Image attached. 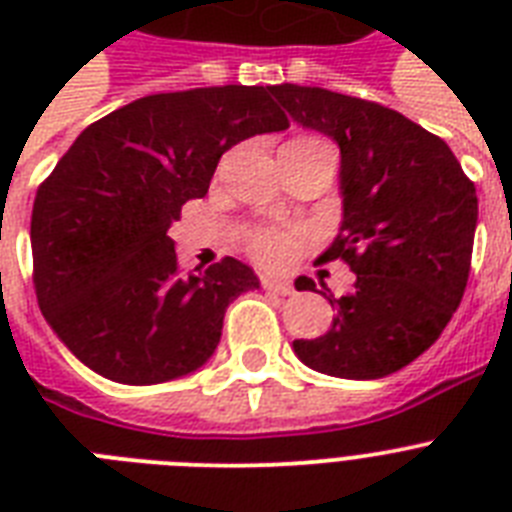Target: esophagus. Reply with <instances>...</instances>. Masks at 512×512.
I'll return each instance as SVG.
<instances>
[{"instance_id": "esophagus-1", "label": "esophagus", "mask_w": 512, "mask_h": 512, "mask_svg": "<svg viewBox=\"0 0 512 512\" xmlns=\"http://www.w3.org/2000/svg\"><path fill=\"white\" fill-rule=\"evenodd\" d=\"M263 289L265 292H273V295H292V287H289L287 281H271V279H263Z\"/></svg>"}]
</instances>
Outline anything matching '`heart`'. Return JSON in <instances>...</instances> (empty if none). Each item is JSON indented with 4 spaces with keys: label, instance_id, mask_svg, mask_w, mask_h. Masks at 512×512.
<instances>
[{
    "label": "heart",
    "instance_id": "1",
    "mask_svg": "<svg viewBox=\"0 0 512 512\" xmlns=\"http://www.w3.org/2000/svg\"><path fill=\"white\" fill-rule=\"evenodd\" d=\"M247 249L265 268H287L297 255V239L276 228H257L249 233Z\"/></svg>",
    "mask_w": 512,
    "mask_h": 512
}]
</instances>
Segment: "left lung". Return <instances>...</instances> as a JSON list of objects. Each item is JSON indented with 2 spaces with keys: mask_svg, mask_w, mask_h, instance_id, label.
Returning <instances> with one entry per match:
<instances>
[{
  "mask_svg": "<svg viewBox=\"0 0 512 512\" xmlns=\"http://www.w3.org/2000/svg\"><path fill=\"white\" fill-rule=\"evenodd\" d=\"M273 98L340 146V233L319 260H345L353 292L329 297L332 327L297 358L342 380H380L441 337L470 273L476 185L444 140L393 108L300 84ZM311 289V279H300Z\"/></svg>",
  "mask_w": 512,
  "mask_h": 512,
  "instance_id": "8db88e82",
  "label": "left lung"
}]
</instances>
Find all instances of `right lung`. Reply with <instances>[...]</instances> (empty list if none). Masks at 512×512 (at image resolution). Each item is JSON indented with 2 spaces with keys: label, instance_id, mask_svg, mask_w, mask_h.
<instances>
[{
  "label": "right lung",
  "instance_id": "right-lung-1",
  "mask_svg": "<svg viewBox=\"0 0 512 512\" xmlns=\"http://www.w3.org/2000/svg\"><path fill=\"white\" fill-rule=\"evenodd\" d=\"M273 87H199L132 100L90 124L31 212L36 300L60 342L124 385L177 380L207 364L225 308L260 287L223 257L180 273L167 236L201 199L220 156L252 135L287 130Z\"/></svg>",
  "mask_w": 512,
  "mask_h": 512
}]
</instances>
